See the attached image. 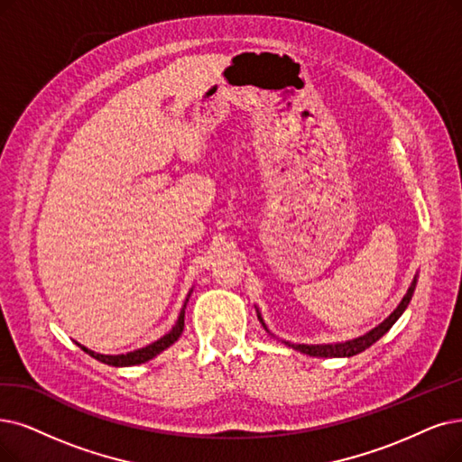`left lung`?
Returning a JSON list of instances; mask_svg holds the SVG:
<instances>
[{"mask_svg": "<svg viewBox=\"0 0 462 462\" xmlns=\"http://www.w3.org/2000/svg\"><path fill=\"white\" fill-rule=\"evenodd\" d=\"M415 286H417V276L413 279V282H411L408 293L403 295V300L400 301V305L394 309L393 315H391L389 319H386V320H383L377 328H374L372 331H367V334H364V336H360V337H356V339H350V341H345V343H331V345H293V343H288V341H284V343H286L288 346L295 348V350H300V353H303V355H309V356H320V358L355 356V355L362 353V350L370 348L375 341H379V339L386 334V331H389V329L394 326V322L402 317V312H403L405 309H408V305H410V301H411V295H413V291H415ZM257 319L262 320L263 328L267 329V326H265V322H263V319H262V315H260V310H257ZM267 331H269V329H267Z\"/></svg>", "mask_w": 462, "mask_h": 462, "instance_id": "1", "label": "left lung"}]
</instances>
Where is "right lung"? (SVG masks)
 Masks as SVG:
<instances>
[{
  "label": "right lung",
  "instance_id": "right-lung-1",
  "mask_svg": "<svg viewBox=\"0 0 462 462\" xmlns=\"http://www.w3.org/2000/svg\"><path fill=\"white\" fill-rule=\"evenodd\" d=\"M191 291H193V290H191ZM191 291L188 293V300H189ZM188 300H186V303H188ZM186 303H183V307H181V310H180V317H178L174 328L169 331L167 336H162L161 339H157L155 343L147 345V346H143V348L133 350V353H126V355H100V353H95V350H90V348H87V346H83V345H79V343H78V345L85 350L87 355H90L92 358H97V360H100V362H104V364H107V365L125 367V365H138V364H143V362H147V360L155 358L159 353H162L164 348H169L174 341H178V337L181 336V331H183V317H186Z\"/></svg>",
  "mask_w": 462,
  "mask_h": 462
}]
</instances>
